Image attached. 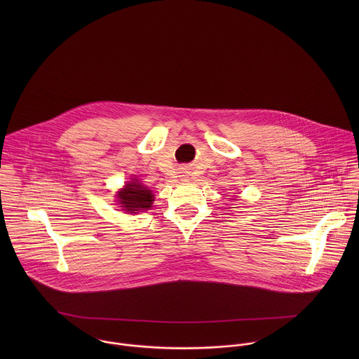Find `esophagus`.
I'll return each instance as SVG.
<instances>
[{
  "mask_svg": "<svg viewBox=\"0 0 359 359\" xmlns=\"http://www.w3.org/2000/svg\"><path fill=\"white\" fill-rule=\"evenodd\" d=\"M182 177H185V175H182Z\"/></svg>",
  "mask_w": 359,
  "mask_h": 359,
  "instance_id": "34e87169",
  "label": "esophagus"
}]
</instances>
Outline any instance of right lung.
Returning a JSON list of instances; mask_svg holds the SVG:
<instances>
[{
	"mask_svg": "<svg viewBox=\"0 0 359 359\" xmlns=\"http://www.w3.org/2000/svg\"><path fill=\"white\" fill-rule=\"evenodd\" d=\"M118 205L128 212H138L140 210H147L152 205L154 195L147 187L140 182H130L121 192L117 195Z\"/></svg>",
	"mask_w": 359,
	"mask_h": 359,
	"instance_id": "obj_1",
	"label": "right lung"
}]
</instances>
